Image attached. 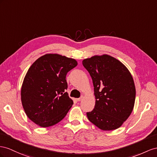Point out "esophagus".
Masks as SVG:
<instances>
[{
    "instance_id": "esophagus-1",
    "label": "esophagus",
    "mask_w": 157,
    "mask_h": 157,
    "mask_svg": "<svg viewBox=\"0 0 157 157\" xmlns=\"http://www.w3.org/2000/svg\"><path fill=\"white\" fill-rule=\"evenodd\" d=\"M83 95H82L81 97H80L79 98H78V99H77V101H82V100L83 99Z\"/></svg>"
}]
</instances>
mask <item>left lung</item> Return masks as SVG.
I'll use <instances>...</instances> for the list:
<instances>
[{"mask_svg": "<svg viewBox=\"0 0 157 157\" xmlns=\"http://www.w3.org/2000/svg\"><path fill=\"white\" fill-rule=\"evenodd\" d=\"M94 87L95 105L87 116L100 129H117L133 109L136 90L130 71L111 56H94L82 61Z\"/></svg>", "mask_w": 157, "mask_h": 157, "instance_id": "obj_1", "label": "left lung"}]
</instances>
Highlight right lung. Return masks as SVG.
I'll return each mask as SVG.
<instances>
[{"label": "right lung", "instance_id": "obj_1", "mask_svg": "<svg viewBox=\"0 0 157 157\" xmlns=\"http://www.w3.org/2000/svg\"><path fill=\"white\" fill-rule=\"evenodd\" d=\"M77 65L74 59L47 54L30 67L22 83L21 101L32 121L40 127H48L65 117L74 103L66 92V77Z\"/></svg>", "mask_w": 157, "mask_h": 157}]
</instances>
